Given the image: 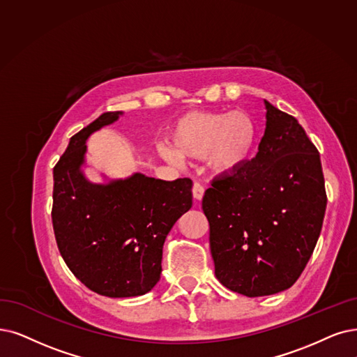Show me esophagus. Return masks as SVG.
Masks as SVG:
<instances>
[{"mask_svg":"<svg viewBox=\"0 0 357 357\" xmlns=\"http://www.w3.org/2000/svg\"><path fill=\"white\" fill-rule=\"evenodd\" d=\"M192 192H193V197L197 199V201H201V199L204 197V193H205V188L199 181H195Z\"/></svg>","mask_w":357,"mask_h":357,"instance_id":"esophagus-1","label":"esophagus"}]
</instances>
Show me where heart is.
<instances>
[{"label":"heart","mask_w":357,"mask_h":357,"mask_svg":"<svg viewBox=\"0 0 357 357\" xmlns=\"http://www.w3.org/2000/svg\"><path fill=\"white\" fill-rule=\"evenodd\" d=\"M255 139V121L245 111L189 112L171 130L174 149L164 148L162 155L171 162L208 158L218 173H233L250 158Z\"/></svg>","instance_id":"b5f03b06"}]
</instances>
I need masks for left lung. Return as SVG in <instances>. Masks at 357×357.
I'll use <instances>...</instances> for the list:
<instances>
[{
    "instance_id": "8db88e82",
    "label": "left lung",
    "mask_w": 357,
    "mask_h": 357,
    "mask_svg": "<svg viewBox=\"0 0 357 357\" xmlns=\"http://www.w3.org/2000/svg\"><path fill=\"white\" fill-rule=\"evenodd\" d=\"M265 107L258 153L213 178L202 199L215 275L248 297L293 286L317 246L326 208L317 146L293 116L268 101Z\"/></svg>"
}]
</instances>
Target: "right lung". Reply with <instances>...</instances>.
Masks as SVG:
<instances>
[{
  "instance_id": "obj_1",
  "label": "right lung",
  "mask_w": 357,
  "mask_h": 357,
  "mask_svg": "<svg viewBox=\"0 0 357 357\" xmlns=\"http://www.w3.org/2000/svg\"><path fill=\"white\" fill-rule=\"evenodd\" d=\"M107 111L70 139L54 167L52 227L66 265L89 290L107 297L148 293L160 280L162 246L192 208V180L144 174L108 184L83 177L88 136L119 119Z\"/></svg>"
}]
</instances>
